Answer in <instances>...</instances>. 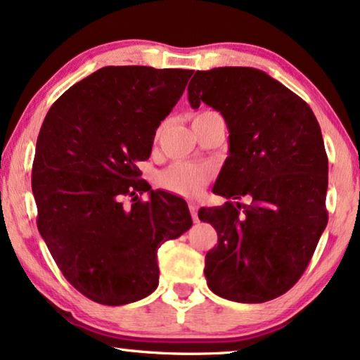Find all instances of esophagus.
Segmentation results:
<instances>
[{
    "label": "esophagus",
    "mask_w": 360,
    "mask_h": 360,
    "mask_svg": "<svg viewBox=\"0 0 360 360\" xmlns=\"http://www.w3.org/2000/svg\"><path fill=\"white\" fill-rule=\"evenodd\" d=\"M188 208H190V213H191V218H193V221L195 223H198V205L196 203H193V201H191V203L188 205Z\"/></svg>",
    "instance_id": "obj_1"
}]
</instances>
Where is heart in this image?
<instances>
[{
  "instance_id": "obj_1",
  "label": "heart",
  "mask_w": 360,
  "mask_h": 360,
  "mask_svg": "<svg viewBox=\"0 0 360 360\" xmlns=\"http://www.w3.org/2000/svg\"><path fill=\"white\" fill-rule=\"evenodd\" d=\"M205 112L210 111H203L200 115H205ZM211 179H213L211 165L193 164V162H175L159 176L160 185L165 190L179 196H185V198H196Z\"/></svg>"
}]
</instances>
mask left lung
Returning <instances> with one entry per match:
<instances>
[{
    "label": "left lung",
    "mask_w": 360,
    "mask_h": 360,
    "mask_svg": "<svg viewBox=\"0 0 360 360\" xmlns=\"http://www.w3.org/2000/svg\"><path fill=\"white\" fill-rule=\"evenodd\" d=\"M193 110L203 101L223 115L229 155L213 191L231 201L201 208L218 233L206 254L213 293L264 303L302 277L328 224V155L311 108L267 73L250 67L196 72L188 85Z\"/></svg>",
    "instance_id": "1"
}]
</instances>
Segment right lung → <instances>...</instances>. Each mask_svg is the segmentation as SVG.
Here are the masks:
<instances>
[{
	"label": "right lung",
	"instance_id": "add662e5",
	"mask_svg": "<svg viewBox=\"0 0 360 360\" xmlns=\"http://www.w3.org/2000/svg\"><path fill=\"white\" fill-rule=\"evenodd\" d=\"M191 73L103 67L68 88L42 122L32 164L37 229L63 277L93 302L120 307L150 295L157 250L191 228L186 201L152 190L137 167ZM144 191L149 202L136 196Z\"/></svg>",
	"mask_w": 360,
	"mask_h": 360
}]
</instances>
